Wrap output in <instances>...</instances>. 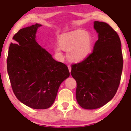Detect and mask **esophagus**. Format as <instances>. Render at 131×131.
<instances>
[{"instance_id":"esophagus-1","label":"esophagus","mask_w":131,"mask_h":131,"mask_svg":"<svg viewBox=\"0 0 131 131\" xmlns=\"http://www.w3.org/2000/svg\"><path fill=\"white\" fill-rule=\"evenodd\" d=\"M68 69H69V71L71 72V66L68 65Z\"/></svg>"}]
</instances>
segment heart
Masks as SVG:
<instances>
[{
    "label": "heart",
    "instance_id": "1",
    "mask_svg": "<svg viewBox=\"0 0 131 131\" xmlns=\"http://www.w3.org/2000/svg\"><path fill=\"white\" fill-rule=\"evenodd\" d=\"M58 46L55 51L60 58H63L62 50L67 51L69 60L73 62H80L91 53L92 41L89 34L82 30H75L65 33L58 39Z\"/></svg>",
    "mask_w": 131,
    "mask_h": 131
}]
</instances>
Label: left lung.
<instances>
[{
	"instance_id": "obj_1",
	"label": "left lung",
	"mask_w": 131,
	"mask_h": 131,
	"mask_svg": "<svg viewBox=\"0 0 131 131\" xmlns=\"http://www.w3.org/2000/svg\"><path fill=\"white\" fill-rule=\"evenodd\" d=\"M99 33L92 52L81 62L71 64V74L76 80V100L82 108H99L116 93L123 67L121 43L117 32L108 24L95 21Z\"/></svg>"
}]
</instances>
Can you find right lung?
Segmentation results:
<instances>
[{"mask_svg": "<svg viewBox=\"0 0 131 131\" xmlns=\"http://www.w3.org/2000/svg\"><path fill=\"white\" fill-rule=\"evenodd\" d=\"M41 25L19 30L13 37L7 60L12 88L23 103L34 109H47L55 101L61 82L70 76L65 64L52 58L36 41Z\"/></svg>", "mask_w": 131, "mask_h": 131, "instance_id": "right-lung-1", "label": "right lung"}]
</instances>
